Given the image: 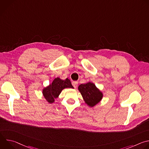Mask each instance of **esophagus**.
<instances>
[{
	"label": "esophagus",
	"mask_w": 149,
	"mask_h": 149,
	"mask_svg": "<svg viewBox=\"0 0 149 149\" xmlns=\"http://www.w3.org/2000/svg\"><path fill=\"white\" fill-rule=\"evenodd\" d=\"M78 82L77 81H73L72 82V86H73V87L75 88H76L77 87V86H78Z\"/></svg>",
	"instance_id": "esophagus-1"
}]
</instances>
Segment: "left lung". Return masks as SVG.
Listing matches in <instances>:
<instances>
[{
  "label": "left lung",
  "mask_w": 149,
  "mask_h": 149,
  "mask_svg": "<svg viewBox=\"0 0 149 149\" xmlns=\"http://www.w3.org/2000/svg\"><path fill=\"white\" fill-rule=\"evenodd\" d=\"M78 90L85 102L90 107H93L100 102L103 97L102 93L97 88L94 83L91 82L79 85Z\"/></svg>",
  "instance_id": "8db88e82"
}]
</instances>
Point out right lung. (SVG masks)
<instances>
[{"mask_svg":"<svg viewBox=\"0 0 149 149\" xmlns=\"http://www.w3.org/2000/svg\"><path fill=\"white\" fill-rule=\"evenodd\" d=\"M67 88H74L70 80L68 78L62 80L57 77L54 79L52 84L43 89L42 94L46 100L52 104L55 101V99L58 97L61 91Z\"/></svg>","mask_w":149,"mask_h":149,"instance_id":"1","label":"right lung"}]
</instances>
